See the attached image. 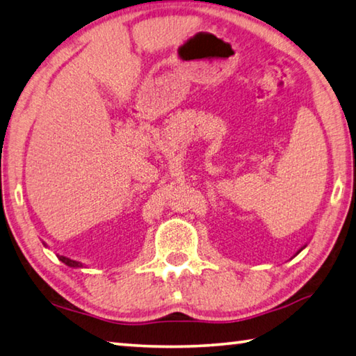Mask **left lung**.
<instances>
[{
    "instance_id": "1",
    "label": "left lung",
    "mask_w": 356,
    "mask_h": 356,
    "mask_svg": "<svg viewBox=\"0 0 356 356\" xmlns=\"http://www.w3.org/2000/svg\"><path fill=\"white\" fill-rule=\"evenodd\" d=\"M304 248H305V246H304ZM304 248H300V250H299V251H298V254H299V252H300V251H302V250H304Z\"/></svg>"
}]
</instances>
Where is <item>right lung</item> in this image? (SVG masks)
Returning <instances> with one entry per match:
<instances>
[{
	"instance_id": "obj_1",
	"label": "right lung",
	"mask_w": 356,
	"mask_h": 356,
	"mask_svg": "<svg viewBox=\"0 0 356 356\" xmlns=\"http://www.w3.org/2000/svg\"><path fill=\"white\" fill-rule=\"evenodd\" d=\"M58 260H62L65 265H68L71 268H83V265L80 264V261H76V260H71L70 257H65V256H57Z\"/></svg>"
}]
</instances>
